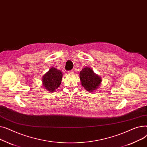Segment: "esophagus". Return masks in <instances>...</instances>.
I'll return each instance as SVG.
<instances>
[{
  "label": "esophagus",
  "mask_w": 147,
  "mask_h": 147,
  "mask_svg": "<svg viewBox=\"0 0 147 147\" xmlns=\"http://www.w3.org/2000/svg\"><path fill=\"white\" fill-rule=\"evenodd\" d=\"M68 73L69 74H74V71L73 70H71V71H68Z\"/></svg>",
  "instance_id": "34e87169"
}]
</instances>
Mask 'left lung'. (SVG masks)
<instances>
[{"label":"left lung","instance_id":"1","mask_svg":"<svg viewBox=\"0 0 147 147\" xmlns=\"http://www.w3.org/2000/svg\"><path fill=\"white\" fill-rule=\"evenodd\" d=\"M80 79L82 86L90 92L97 90L101 84L102 79L89 67H86L80 72Z\"/></svg>","mask_w":147,"mask_h":147}]
</instances>
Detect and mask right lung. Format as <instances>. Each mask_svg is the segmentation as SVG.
<instances>
[{
	"instance_id": "obj_1",
	"label": "right lung",
	"mask_w": 147,
	"mask_h": 147,
	"mask_svg": "<svg viewBox=\"0 0 147 147\" xmlns=\"http://www.w3.org/2000/svg\"><path fill=\"white\" fill-rule=\"evenodd\" d=\"M63 73L57 68L51 67L42 77V84L45 89L50 92H54L59 87Z\"/></svg>"
}]
</instances>
